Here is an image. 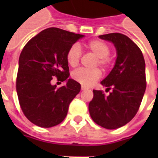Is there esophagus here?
I'll return each instance as SVG.
<instances>
[{
  "label": "esophagus",
  "mask_w": 158,
  "mask_h": 158,
  "mask_svg": "<svg viewBox=\"0 0 158 158\" xmlns=\"http://www.w3.org/2000/svg\"><path fill=\"white\" fill-rule=\"evenodd\" d=\"M86 89H88V88H86V87L84 86V85H82V86H81V90L84 91V90H86Z\"/></svg>",
  "instance_id": "1"
}]
</instances>
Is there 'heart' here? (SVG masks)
Instances as JSON below:
<instances>
[{
	"label": "heart",
	"mask_w": 158,
	"mask_h": 158,
	"mask_svg": "<svg viewBox=\"0 0 158 158\" xmlns=\"http://www.w3.org/2000/svg\"><path fill=\"white\" fill-rule=\"evenodd\" d=\"M87 48L97 56L95 65H100L103 69H107L111 63V58L109 56L110 52V46L102 40H93L87 44ZM82 56L81 48L78 43H74L68 49L66 52V60L72 67L78 65ZM102 76V72L99 69H87L79 68L72 73L74 80L82 85L89 87L96 83Z\"/></svg>",
	"instance_id": "heart-1"
}]
</instances>
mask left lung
<instances>
[{
  "label": "left lung",
  "mask_w": 158,
  "mask_h": 158,
  "mask_svg": "<svg viewBox=\"0 0 158 158\" xmlns=\"http://www.w3.org/2000/svg\"><path fill=\"white\" fill-rule=\"evenodd\" d=\"M99 38L110 41L117 52L115 64L101 82L106 90H94V98L89 105L90 115L102 127L114 130L126 125L139 109L146 89L145 61L139 48L127 36L112 33Z\"/></svg>",
  "instance_id": "obj_1"
}]
</instances>
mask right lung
<instances>
[{
    "label": "right lung",
    "mask_w": 158,
    "mask_h": 158,
    "mask_svg": "<svg viewBox=\"0 0 158 158\" xmlns=\"http://www.w3.org/2000/svg\"><path fill=\"white\" fill-rule=\"evenodd\" d=\"M82 34L48 28L31 38L19 59L16 91L27 119L39 127L50 128L62 122L80 84L69 76L66 60L68 49ZM55 77L67 80L60 88L51 84Z\"/></svg>",
    "instance_id": "right-lung-1"
}]
</instances>
